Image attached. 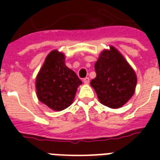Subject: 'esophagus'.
Listing matches in <instances>:
<instances>
[{"mask_svg":"<svg viewBox=\"0 0 160 160\" xmlns=\"http://www.w3.org/2000/svg\"><path fill=\"white\" fill-rule=\"evenodd\" d=\"M89 81H90V79H89L88 77H86V78H84L83 79V82L85 84H88L89 83Z\"/></svg>","mask_w":160,"mask_h":160,"instance_id":"obj_1","label":"esophagus"}]
</instances>
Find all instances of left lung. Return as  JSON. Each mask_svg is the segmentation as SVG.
Returning <instances> with one entry per match:
<instances>
[{
  "label": "left lung",
  "mask_w": 160,
  "mask_h": 160,
  "mask_svg": "<svg viewBox=\"0 0 160 160\" xmlns=\"http://www.w3.org/2000/svg\"><path fill=\"white\" fill-rule=\"evenodd\" d=\"M91 80L99 102L112 109L122 107L134 95L137 77L122 55L113 46L104 49L95 63Z\"/></svg>",
  "instance_id": "8db88e82"
}]
</instances>
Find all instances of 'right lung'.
<instances>
[{"instance_id":"obj_1","label":"right lung","mask_w":160,"mask_h":160,"mask_svg":"<svg viewBox=\"0 0 160 160\" xmlns=\"http://www.w3.org/2000/svg\"><path fill=\"white\" fill-rule=\"evenodd\" d=\"M81 84L76 73L65 65L64 54L55 49L47 56L36 77L37 96L53 111H62L73 103Z\"/></svg>"}]
</instances>
